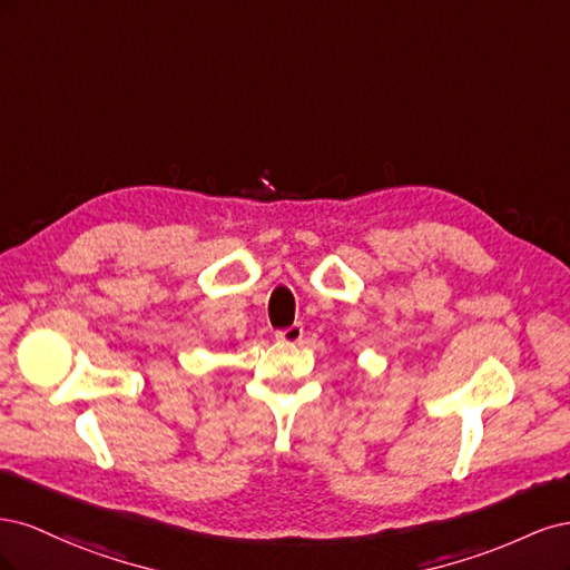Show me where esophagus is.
Listing matches in <instances>:
<instances>
[{
    "instance_id": "obj_1",
    "label": "esophagus",
    "mask_w": 570,
    "mask_h": 570,
    "mask_svg": "<svg viewBox=\"0 0 570 570\" xmlns=\"http://www.w3.org/2000/svg\"><path fill=\"white\" fill-rule=\"evenodd\" d=\"M302 337H304V327H302V323H295V325L285 327V331H278V333H275V340H278V342H285V344H297V342H302Z\"/></svg>"
}]
</instances>
